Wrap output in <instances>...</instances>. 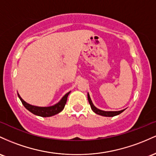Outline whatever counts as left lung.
Returning <instances> with one entry per match:
<instances>
[{"mask_svg":"<svg viewBox=\"0 0 156 156\" xmlns=\"http://www.w3.org/2000/svg\"><path fill=\"white\" fill-rule=\"evenodd\" d=\"M87 99H88L89 101V104H90V108H91L92 111L94 112L95 113H97L98 115H100V116H108V117H112V116H117V115L120 114L121 113H122L125 110H122V111H101V110L98 109V108H96L95 106L93 104L91 99L90 98V95L89 94H87Z\"/></svg>","mask_w":156,"mask_h":156,"instance_id":"1","label":"left lung"}]
</instances>
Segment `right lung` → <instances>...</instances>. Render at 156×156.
Returning a JSON list of instances; mask_svg holds the SVG:
<instances>
[{
	"mask_svg": "<svg viewBox=\"0 0 156 156\" xmlns=\"http://www.w3.org/2000/svg\"><path fill=\"white\" fill-rule=\"evenodd\" d=\"M70 92L67 93L61 99V100L59 101L58 103L55 105L53 106L50 107H37V106H34L28 104L27 102H26L23 99L20 97V96L17 94L19 99L21 101L22 104L23 105L24 107L32 113L33 114L37 115V116H42V117H49L55 116V115L57 114V113H60L62 110L64 109L65 105L66 104V101H67V98Z\"/></svg>",
	"mask_w": 156,
	"mask_h": 156,
	"instance_id": "obj_1",
	"label": "right lung"
}]
</instances>
